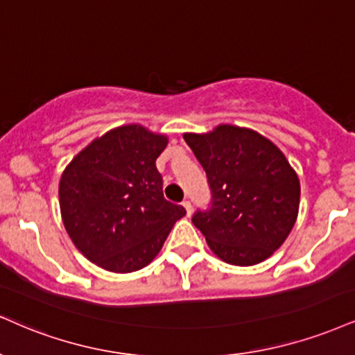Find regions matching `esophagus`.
I'll return each mask as SVG.
<instances>
[{
	"instance_id": "obj_1",
	"label": "esophagus",
	"mask_w": 355,
	"mask_h": 355,
	"mask_svg": "<svg viewBox=\"0 0 355 355\" xmlns=\"http://www.w3.org/2000/svg\"><path fill=\"white\" fill-rule=\"evenodd\" d=\"M182 205H183V208H185V210H187V213H189V215H191V203L189 202V200H185V202H183Z\"/></svg>"
}]
</instances>
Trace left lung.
Wrapping results in <instances>:
<instances>
[{
    "instance_id": "left-lung-1",
    "label": "left lung",
    "mask_w": 355,
    "mask_h": 355,
    "mask_svg": "<svg viewBox=\"0 0 355 355\" xmlns=\"http://www.w3.org/2000/svg\"><path fill=\"white\" fill-rule=\"evenodd\" d=\"M207 172L211 208L193 225L221 261L253 266L286 241L300 211L301 185L284 153L246 127L221 123L183 134Z\"/></svg>"
}]
</instances>
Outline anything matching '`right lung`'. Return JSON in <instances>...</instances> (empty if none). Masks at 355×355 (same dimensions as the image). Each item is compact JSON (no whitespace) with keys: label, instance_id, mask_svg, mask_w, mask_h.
<instances>
[{"label":"right lung","instance_id":"obj_1","mask_svg":"<svg viewBox=\"0 0 355 355\" xmlns=\"http://www.w3.org/2000/svg\"><path fill=\"white\" fill-rule=\"evenodd\" d=\"M166 144V135L129 123L94 139L64 168L59 182L64 228L102 270H142L160 253L175 221L187 215L162 191L155 160Z\"/></svg>","mask_w":355,"mask_h":355}]
</instances>
